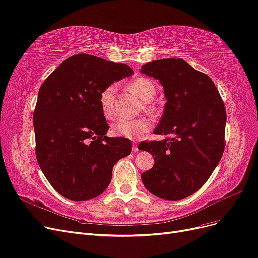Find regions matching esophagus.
Masks as SVG:
<instances>
[{
	"mask_svg": "<svg viewBox=\"0 0 258 258\" xmlns=\"http://www.w3.org/2000/svg\"><path fill=\"white\" fill-rule=\"evenodd\" d=\"M132 150H133V152H138V147H137V145H133V147H132Z\"/></svg>",
	"mask_w": 258,
	"mask_h": 258,
	"instance_id": "34e87169",
	"label": "esophagus"
}]
</instances>
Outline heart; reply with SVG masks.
<instances>
[{
  "instance_id": "obj_1",
  "label": "heart",
  "mask_w": 258,
  "mask_h": 258,
  "mask_svg": "<svg viewBox=\"0 0 258 258\" xmlns=\"http://www.w3.org/2000/svg\"><path fill=\"white\" fill-rule=\"evenodd\" d=\"M128 88L133 93H135L145 102H151L156 94V87L154 82L146 77H138L132 80ZM115 85H109L102 90L99 93V105H101L105 118L111 119L115 113L113 95L115 92ZM152 122L149 119L139 120H118L111 125V134L118 137H123L133 140L143 138L151 130Z\"/></svg>"
}]
</instances>
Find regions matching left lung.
Here are the masks:
<instances>
[{"instance_id": "left-lung-1", "label": "left lung", "mask_w": 258, "mask_h": 258, "mask_svg": "<svg viewBox=\"0 0 258 258\" xmlns=\"http://www.w3.org/2000/svg\"><path fill=\"white\" fill-rule=\"evenodd\" d=\"M141 73L159 79L167 103L154 131L164 140L143 141L155 164L141 174L149 192L180 201L195 193L210 178L225 149L226 110L208 75L181 57L145 64Z\"/></svg>"}]
</instances>
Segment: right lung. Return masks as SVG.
Here are the masks:
<instances>
[{
    "label": "right lung",
    "mask_w": 258,
    "mask_h": 258,
    "mask_svg": "<svg viewBox=\"0 0 258 258\" xmlns=\"http://www.w3.org/2000/svg\"><path fill=\"white\" fill-rule=\"evenodd\" d=\"M133 71L92 54L70 56L40 86L33 113L35 154L49 183L65 198L88 201L109 185L112 167L132 151L130 139L105 136L102 90Z\"/></svg>",
    "instance_id": "right-lung-1"
}]
</instances>
